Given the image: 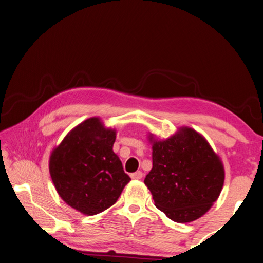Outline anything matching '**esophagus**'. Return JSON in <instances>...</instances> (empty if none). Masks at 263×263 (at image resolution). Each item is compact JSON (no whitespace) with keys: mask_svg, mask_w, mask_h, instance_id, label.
I'll return each mask as SVG.
<instances>
[{"mask_svg":"<svg viewBox=\"0 0 263 263\" xmlns=\"http://www.w3.org/2000/svg\"><path fill=\"white\" fill-rule=\"evenodd\" d=\"M130 177H132V178L133 179H141V178H143V173H141V172H136V173H133L132 175H130Z\"/></svg>","mask_w":263,"mask_h":263,"instance_id":"1","label":"esophagus"}]
</instances>
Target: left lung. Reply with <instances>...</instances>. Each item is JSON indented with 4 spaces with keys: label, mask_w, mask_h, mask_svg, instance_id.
<instances>
[{
    "label": "left lung",
    "mask_w": 263,
    "mask_h": 263,
    "mask_svg": "<svg viewBox=\"0 0 263 263\" xmlns=\"http://www.w3.org/2000/svg\"><path fill=\"white\" fill-rule=\"evenodd\" d=\"M221 161L201 135L191 128L154 141L153 168L145 178L155 205L176 222H190L207 212L221 193Z\"/></svg>",
    "instance_id": "1"
}]
</instances>
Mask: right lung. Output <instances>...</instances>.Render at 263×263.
I'll return each instance as SVG.
<instances>
[{"instance_id": "add662e5", "label": "right lung", "mask_w": 263, "mask_h": 263, "mask_svg": "<svg viewBox=\"0 0 263 263\" xmlns=\"http://www.w3.org/2000/svg\"><path fill=\"white\" fill-rule=\"evenodd\" d=\"M115 130L96 117L76 126L54 149L49 174L62 199L87 216L114 204L129 182L122 161L112 152Z\"/></svg>"}]
</instances>
